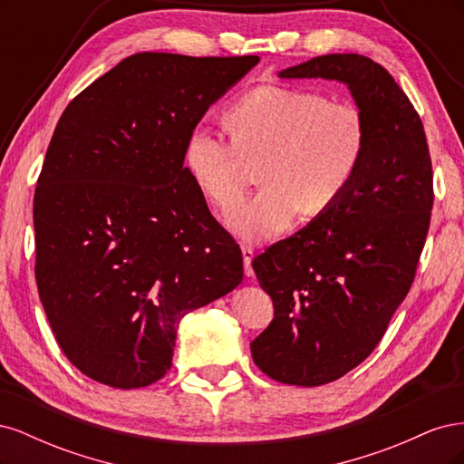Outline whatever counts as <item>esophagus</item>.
<instances>
[{"mask_svg":"<svg viewBox=\"0 0 464 464\" xmlns=\"http://www.w3.org/2000/svg\"><path fill=\"white\" fill-rule=\"evenodd\" d=\"M242 256H244L246 276H254V266H251V261H254V257H256V249L251 246H242Z\"/></svg>","mask_w":464,"mask_h":464,"instance_id":"obj_1","label":"esophagus"}]
</instances>
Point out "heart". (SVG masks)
I'll list each match as a JSON object with an SVG mask.
<instances>
[{
  "mask_svg": "<svg viewBox=\"0 0 464 464\" xmlns=\"http://www.w3.org/2000/svg\"><path fill=\"white\" fill-rule=\"evenodd\" d=\"M227 121L232 141L195 125L184 168L210 205L230 210L244 193L246 162H259L263 188L228 217L247 242L283 234L300 210L310 218L329 213L353 186L366 152L360 108L310 89L256 87L228 106Z\"/></svg>",
  "mask_w": 464,
  "mask_h": 464,
  "instance_id": "b5f03b06",
  "label": "heart"
}]
</instances>
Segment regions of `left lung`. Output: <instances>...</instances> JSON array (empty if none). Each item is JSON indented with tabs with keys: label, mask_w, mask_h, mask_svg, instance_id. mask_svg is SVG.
<instances>
[{
	"label": "left lung",
	"mask_w": 464,
	"mask_h": 464,
	"mask_svg": "<svg viewBox=\"0 0 464 464\" xmlns=\"http://www.w3.org/2000/svg\"><path fill=\"white\" fill-rule=\"evenodd\" d=\"M278 75L346 82L368 130L344 198L251 263L275 305L251 343L256 366L275 382L317 387L373 353L409 294L431 218V159L409 96L366 55H317Z\"/></svg>",
	"instance_id": "left-lung-1"
}]
</instances>
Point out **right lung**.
Segmentation results:
<instances>
[{
  "label": "right lung",
  "mask_w": 464,
  "mask_h": 464,
  "mask_svg": "<svg viewBox=\"0 0 464 464\" xmlns=\"http://www.w3.org/2000/svg\"><path fill=\"white\" fill-rule=\"evenodd\" d=\"M257 62L139 52L55 125L34 191V275L55 341L94 382H159L179 319L242 283V249L189 179L184 147Z\"/></svg>",
  "instance_id": "right-lung-1"
}]
</instances>
